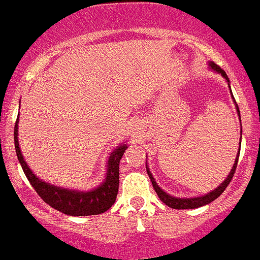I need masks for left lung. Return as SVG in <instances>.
<instances>
[{
    "label": "left lung",
    "mask_w": 260,
    "mask_h": 260,
    "mask_svg": "<svg viewBox=\"0 0 260 260\" xmlns=\"http://www.w3.org/2000/svg\"><path fill=\"white\" fill-rule=\"evenodd\" d=\"M210 67L213 68L214 71H216L218 73H220V75L223 76V77L227 80L228 85H230V80H228V76L227 73L224 72V71L220 68L219 66H216L215 63H210ZM232 92V91H231ZM233 98V96H232ZM236 103V101H235ZM236 108H237V112H239V116H240V109H239V106L236 104ZM241 121V120H240ZM241 134H242V128H241ZM241 140V139H240ZM240 144H241V142H240ZM241 147V146H240ZM239 156H240V152L237 153V157H236V161L235 164H233V168L231 169V173L230 175H228L227 178H225L224 182L222 183V184L219 185L218 188H215L214 190H211L210 193L205 194V196H201V197H192V199H177V197H173L170 196V194H168L166 192H164L161 188L157 185V183L154 182V178L152 177L151 171H149V169H147V173H148L149 178H151V182H152V185H153L154 190H156L157 196L159 197V200L164 202L165 205H168L169 208H173V209H178V210H182V209H196V208H200V206H204V205H208L210 204L211 201H214L215 199H218L220 194L224 192L225 188L228 187V184L231 183V180H232L233 175H235V171H236V168H237V162H239ZM147 168V166H146Z\"/></svg>",
    "instance_id": "obj_1"
}]
</instances>
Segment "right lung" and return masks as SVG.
<instances>
[{"instance_id":"add662e5","label":"right lung","mask_w":260,"mask_h":260,"mask_svg":"<svg viewBox=\"0 0 260 260\" xmlns=\"http://www.w3.org/2000/svg\"><path fill=\"white\" fill-rule=\"evenodd\" d=\"M18 122H15L14 127V142H15V151L18 156L21 169L24 171L25 177L29 180L32 187L37 192V194L50 205L55 210L61 211L67 215L83 216V215H98L106 213L116 201L118 193V182H120V161L126 151V144L117 147L114 149L108 159V170L103 184H101L90 192H77V190L64 189V188L55 187L49 183L42 182L38 179L35 174L30 171L24 158L21 156L20 148L18 143Z\"/></svg>"}]
</instances>
